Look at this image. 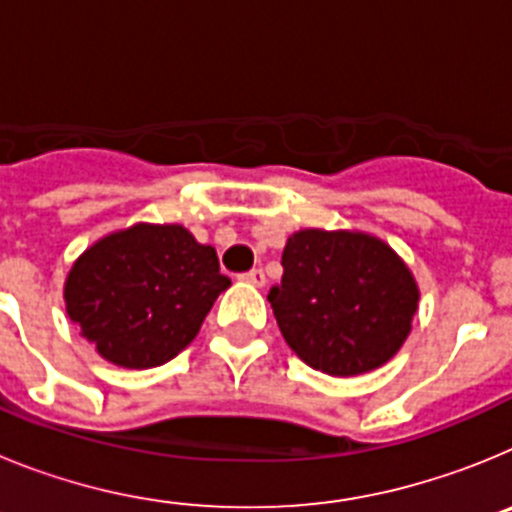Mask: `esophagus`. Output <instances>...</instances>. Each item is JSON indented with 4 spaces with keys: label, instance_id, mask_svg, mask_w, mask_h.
Here are the masks:
<instances>
[{
    "label": "esophagus",
    "instance_id": "esophagus-1",
    "mask_svg": "<svg viewBox=\"0 0 512 512\" xmlns=\"http://www.w3.org/2000/svg\"><path fill=\"white\" fill-rule=\"evenodd\" d=\"M241 282L253 284V287H264L266 277L261 269H251V271H246V274H241Z\"/></svg>",
    "mask_w": 512,
    "mask_h": 512
}]
</instances>
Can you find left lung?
<instances>
[{"label": "left lung", "mask_w": 512, "mask_h": 512, "mask_svg": "<svg viewBox=\"0 0 512 512\" xmlns=\"http://www.w3.org/2000/svg\"><path fill=\"white\" fill-rule=\"evenodd\" d=\"M269 302L287 346L330 377H354L400 351L418 312L405 261L374 235L307 228L289 235Z\"/></svg>", "instance_id": "8db88e82"}]
</instances>
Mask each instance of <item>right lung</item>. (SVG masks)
Listing matches in <instances>:
<instances>
[{
	"label": "right lung",
	"instance_id": "obj_1",
	"mask_svg": "<svg viewBox=\"0 0 512 512\" xmlns=\"http://www.w3.org/2000/svg\"><path fill=\"white\" fill-rule=\"evenodd\" d=\"M230 287L212 246L182 225L138 223L104 235L71 266L63 300L102 359L151 369L194 341Z\"/></svg>",
	"mask_w": 512,
	"mask_h": 512
}]
</instances>
